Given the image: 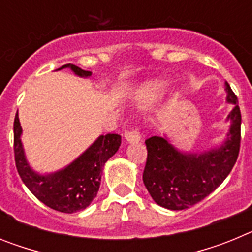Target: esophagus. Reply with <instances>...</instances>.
<instances>
[{
	"label": "esophagus",
	"mask_w": 252,
	"mask_h": 252,
	"mask_svg": "<svg viewBox=\"0 0 252 252\" xmlns=\"http://www.w3.org/2000/svg\"><path fill=\"white\" fill-rule=\"evenodd\" d=\"M141 132L139 128H132V130H127L125 132V139L127 142H139L141 140Z\"/></svg>",
	"instance_id": "1"
}]
</instances>
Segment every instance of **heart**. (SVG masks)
I'll use <instances>...</instances> for the list:
<instances>
[{
	"mask_svg": "<svg viewBox=\"0 0 252 252\" xmlns=\"http://www.w3.org/2000/svg\"><path fill=\"white\" fill-rule=\"evenodd\" d=\"M159 91H160L159 84H153V86L149 88V92H150L151 94H157V93H159Z\"/></svg>",
	"mask_w": 252,
	"mask_h": 252,
	"instance_id": "obj_1",
	"label": "heart"
}]
</instances>
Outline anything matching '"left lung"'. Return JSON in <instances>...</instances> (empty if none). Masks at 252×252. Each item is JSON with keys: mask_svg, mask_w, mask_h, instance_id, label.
<instances>
[{"mask_svg": "<svg viewBox=\"0 0 252 252\" xmlns=\"http://www.w3.org/2000/svg\"><path fill=\"white\" fill-rule=\"evenodd\" d=\"M227 102L233 104L226 141L201 154L182 153L165 137L145 140L148 159L142 180L155 203L171 211L189 208L215 190L235 165L241 142V112L237 97L226 82Z\"/></svg>", "mask_w": 252, "mask_h": 252, "instance_id": "left-lung-1", "label": "left lung"}]
</instances>
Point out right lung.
Segmentation results:
<instances>
[{
  "label": "right lung",
  "mask_w": 252,
  "mask_h": 252,
  "mask_svg": "<svg viewBox=\"0 0 252 252\" xmlns=\"http://www.w3.org/2000/svg\"><path fill=\"white\" fill-rule=\"evenodd\" d=\"M63 68H70L79 77L92 74L73 64H65L59 69ZM21 132L19 115L16 113L13 122V151L20 178L40 202L63 213L78 212L92 203L98 193L102 168L121 145V136L117 133L101 135L66 168L53 174L40 175L26 161L20 139Z\"/></svg>",
  "instance_id": "add662e5"
}]
</instances>
